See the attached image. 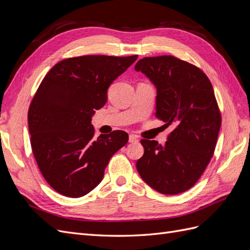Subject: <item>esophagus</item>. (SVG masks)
<instances>
[{"mask_svg":"<svg viewBox=\"0 0 250 250\" xmlns=\"http://www.w3.org/2000/svg\"><path fill=\"white\" fill-rule=\"evenodd\" d=\"M129 143H131V144L139 143V139H138L137 135H134V134H130V135H129Z\"/></svg>","mask_w":250,"mask_h":250,"instance_id":"obj_1","label":"esophagus"}]
</instances>
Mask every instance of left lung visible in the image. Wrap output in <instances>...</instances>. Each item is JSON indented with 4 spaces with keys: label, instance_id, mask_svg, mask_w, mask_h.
<instances>
[{
    "label": "left lung",
    "instance_id": "obj_1",
    "mask_svg": "<svg viewBox=\"0 0 250 250\" xmlns=\"http://www.w3.org/2000/svg\"><path fill=\"white\" fill-rule=\"evenodd\" d=\"M157 90L155 117L174 125L165 147L141 140V177L162 194L191 188L214 155L221 112L209 79L200 67L172 55L144 57L135 64Z\"/></svg>",
    "mask_w": 250,
    "mask_h": 250
}]
</instances>
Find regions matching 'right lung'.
<instances>
[{"label": "right lung", "mask_w": 250, "mask_h": 250, "mask_svg": "<svg viewBox=\"0 0 250 250\" xmlns=\"http://www.w3.org/2000/svg\"><path fill=\"white\" fill-rule=\"evenodd\" d=\"M137 58H66L41 82L28 110L30 142L43 178L59 194L78 198L94 190L110 157L127 144L123 130L95 138L90 122L95 110L106 103L111 82Z\"/></svg>", "instance_id": "right-lung-1"}]
</instances>
